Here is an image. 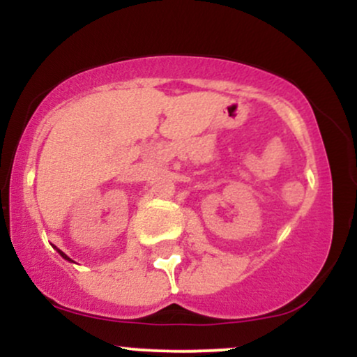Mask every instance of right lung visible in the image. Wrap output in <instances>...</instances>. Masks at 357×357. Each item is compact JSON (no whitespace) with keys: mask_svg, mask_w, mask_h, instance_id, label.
Here are the masks:
<instances>
[{"mask_svg":"<svg viewBox=\"0 0 357 357\" xmlns=\"http://www.w3.org/2000/svg\"><path fill=\"white\" fill-rule=\"evenodd\" d=\"M59 253H60V255H61V257H63V258H65V260H68V261H72V260H70V258H68V257H67V255H65V253H63V252H60V250H59Z\"/></svg>","mask_w":357,"mask_h":357,"instance_id":"right-lung-1","label":"right lung"}]
</instances>
